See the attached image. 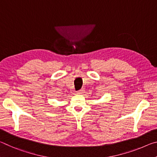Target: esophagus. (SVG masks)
Returning <instances> with one entry per match:
<instances>
[{
	"mask_svg": "<svg viewBox=\"0 0 157 157\" xmlns=\"http://www.w3.org/2000/svg\"><path fill=\"white\" fill-rule=\"evenodd\" d=\"M83 92H84V90L83 89H81V90H79L78 91V94H82Z\"/></svg>",
	"mask_w": 157,
	"mask_h": 157,
	"instance_id": "34e87169",
	"label": "esophagus"
}]
</instances>
